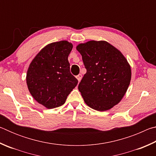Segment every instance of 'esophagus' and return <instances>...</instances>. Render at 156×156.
<instances>
[{
	"label": "esophagus",
	"mask_w": 156,
	"mask_h": 156,
	"mask_svg": "<svg viewBox=\"0 0 156 156\" xmlns=\"http://www.w3.org/2000/svg\"><path fill=\"white\" fill-rule=\"evenodd\" d=\"M76 78L78 79V82H80L81 80V79H82V75L81 74H78V76H76Z\"/></svg>",
	"instance_id": "1"
}]
</instances>
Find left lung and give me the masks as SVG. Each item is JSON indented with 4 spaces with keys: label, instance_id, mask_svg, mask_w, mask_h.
I'll return each instance as SVG.
<instances>
[{
    "label": "left lung",
    "instance_id": "left-lung-1",
    "mask_svg": "<svg viewBox=\"0 0 156 156\" xmlns=\"http://www.w3.org/2000/svg\"><path fill=\"white\" fill-rule=\"evenodd\" d=\"M87 73L78 85L83 100L99 112L111 109L125 96L131 79V66L120 50L105 41L80 43Z\"/></svg>",
    "mask_w": 156,
    "mask_h": 156
}]
</instances>
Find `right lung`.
<instances>
[{"instance_id":"add662e5","label":"right lung","mask_w":156,"mask_h":156,"mask_svg":"<svg viewBox=\"0 0 156 156\" xmlns=\"http://www.w3.org/2000/svg\"><path fill=\"white\" fill-rule=\"evenodd\" d=\"M73 44L67 41L44 47L29 66L26 82L34 99L47 109L65 103L68 95L78 84L70 73L68 56Z\"/></svg>"}]
</instances>
